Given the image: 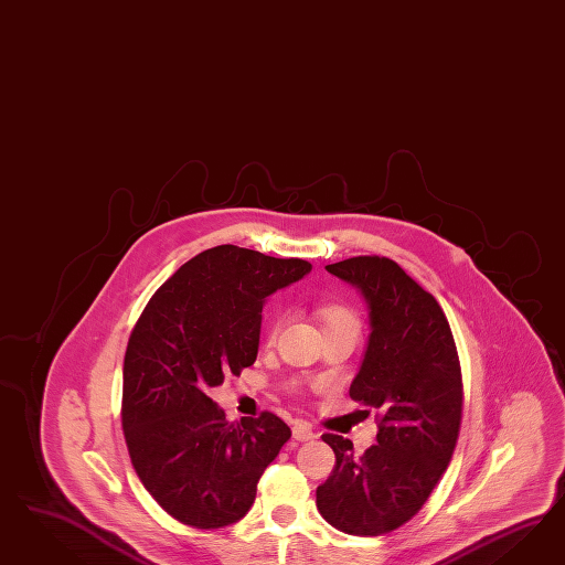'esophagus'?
Listing matches in <instances>:
<instances>
[{
  "label": "esophagus",
  "instance_id": "obj_1",
  "mask_svg": "<svg viewBox=\"0 0 565 565\" xmlns=\"http://www.w3.org/2000/svg\"><path fill=\"white\" fill-rule=\"evenodd\" d=\"M291 435H294L296 441H310V439H315V430L305 420H296L294 423Z\"/></svg>",
  "mask_w": 565,
  "mask_h": 565
}]
</instances>
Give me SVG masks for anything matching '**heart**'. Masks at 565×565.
I'll use <instances>...</instances> for the list:
<instances>
[{
    "label": "heart",
    "instance_id": "heart-1",
    "mask_svg": "<svg viewBox=\"0 0 565 565\" xmlns=\"http://www.w3.org/2000/svg\"><path fill=\"white\" fill-rule=\"evenodd\" d=\"M317 315H319V319L323 321V326L326 327H359L356 315H354L350 308L343 307V305H326V307H321L317 310ZM277 329H279V319H275L274 326H271L269 333H267V340H269V342H274L275 335H277Z\"/></svg>",
    "mask_w": 565,
    "mask_h": 565
}]
</instances>
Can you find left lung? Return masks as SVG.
I'll use <instances>...</instances> for the list:
<instances>
[{"mask_svg":"<svg viewBox=\"0 0 565 565\" xmlns=\"http://www.w3.org/2000/svg\"><path fill=\"white\" fill-rule=\"evenodd\" d=\"M326 269L356 286L369 307L371 335L350 397L379 412V433L362 456L342 435H323L335 466L317 489V508L338 531L379 536L420 512L451 460L460 359L439 302L392 258L352 257Z\"/></svg>","mask_w":565,"mask_h":565,"instance_id":"left-lung-1","label":"left lung"}]
</instances>
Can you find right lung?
Returning a JSON list of instances; mask_svg holds the SVG:
<instances>
[{
	"instance_id": "1",
	"label": "right lung",
	"mask_w": 565,
	"mask_h": 565,
	"mask_svg": "<svg viewBox=\"0 0 565 565\" xmlns=\"http://www.w3.org/2000/svg\"><path fill=\"white\" fill-rule=\"evenodd\" d=\"M302 258L222 244L154 291L124 356L121 427L138 479L182 524L238 522L291 430L274 412L227 423L209 390L257 360L260 310L302 279Z\"/></svg>"
}]
</instances>
